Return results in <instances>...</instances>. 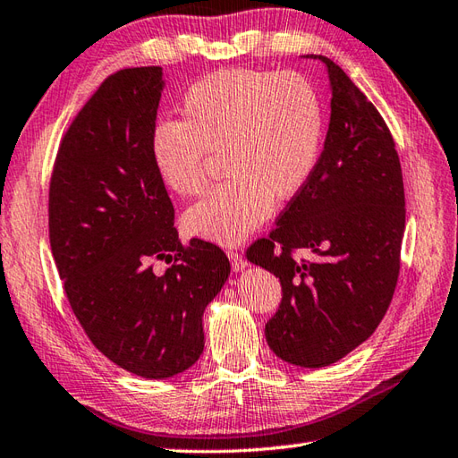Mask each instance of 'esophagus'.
<instances>
[{
    "instance_id": "34e87169",
    "label": "esophagus",
    "mask_w": 458,
    "mask_h": 458,
    "mask_svg": "<svg viewBox=\"0 0 458 458\" xmlns=\"http://www.w3.org/2000/svg\"><path fill=\"white\" fill-rule=\"evenodd\" d=\"M227 257H229L231 267H233V270H235V272H241V270L247 268L249 262L245 260V257L241 255V252H237V250H227Z\"/></svg>"
}]
</instances>
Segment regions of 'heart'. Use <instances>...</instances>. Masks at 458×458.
I'll return each mask as SVG.
<instances>
[{"mask_svg": "<svg viewBox=\"0 0 458 458\" xmlns=\"http://www.w3.org/2000/svg\"><path fill=\"white\" fill-rule=\"evenodd\" d=\"M180 111L182 121H162L150 137L162 184L180 198L203 196L208 155H221L229 178L186 211L190 235L237 245L268 219L274 201L306 188L321 160L323 99L311 80L293 70H217L188 88Z\"/></svg>", "mask_w": 458, "mask_h": 458, "instance_id": "obj_1", "label": "heart"}]
</instances>
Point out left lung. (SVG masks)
<instances>
[{"label":"left lung","instance_id":"8db88e82","mask_svg":"<svg viewBox=\"0 0 458 458\" xmlns=\"http://www.w3.org/2000/svg\"><path fill=\"white\" fill-rule=\"evenodd\" d=\"M331 119L321 160L276 227L247 259L282 284L267 323L268 347L303 369H321L357 349L388 311L400 276L405 196L392 133L369 98L327 56ZM311 251L296 261L293 252Z\"/></svg>","mask_w":458,"mask_h":458}]
</instances>
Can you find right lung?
Here are the masks:
<instances>
[{"label":"right lung","instance_id":"1","mask_svg":"<svg viewBox=\"0 0 458 458\" xmlns=\"http://www.w3.org/2000/svg\"><path fill=\"white\" fill-rule=\"evenodd\" d=\"M162 68L107 76L56 152L48 237L64 292L94 347L117 367L162 380L203 352L201 318L231 264L217 245H182L174 206L150 158ZM165 259V273L151 270Z\"/></svg>","mask_w":458,"mask_h":458}]
</instances>
